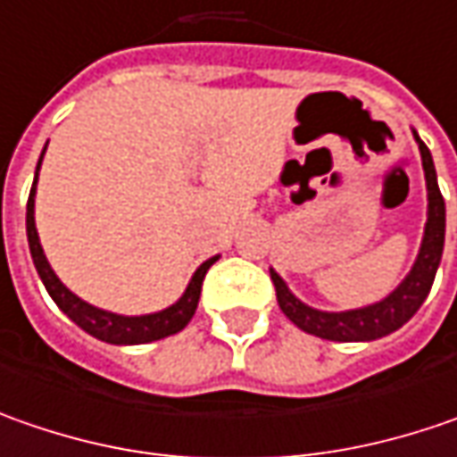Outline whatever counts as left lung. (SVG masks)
<instances>
[{"label": "left lung", "instance_id": "left-lung-1", "mask_svg": "<svg viewBox=\"0 0 457 457\" xmlns=\"http://www.w3.org/2000/svg\"><path fill=\"white\" fill-rule=\"evenodd\" d=\"M417 143H420L422 166H425L429 209H427L422 250H420V258L411 268V273L391 296H386L384 302H378L373 307L353 309V312H320V309L302 304L288 291L287 284L281 281V276L276 270H270V281L276 287L278 307L299 329H304L309 335H317L322 340H335V343H363V340H376V337H384L388 332L399 329L414 317L417 309L422 307V302H425L429 288H432V281H435L440 258H443L445 199H443L440 187H437V176H435V163H432L429 148L420 137H417Z\"/></svg>", "mask_w": 457, "mask_h": 457}]
</instances>
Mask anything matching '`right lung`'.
Segmentation results:
<instances>
[{"label": "right lung", "instance_id": "obj_1", "mask_svg": "<svg viewBox=\"0 0 457 457\" xmlns=\"http://www.w3.org/2000/svg\"><path fill=\"white\" fill-rule=\"evenodd\" d=\"M46 153V150H43ZM43 161V155H40ZM40 169V163H37ZM35 181H37V173H35ZM35 181H32L30 199H28V243H30L32 263L37 268L43 284L48 288V294L53 296V302L63 309V314H69L71 320L89 332L91 337L96 340H104L112 345H140V343H153V340H161V337H169L176 335L187 328L196 312L199 304V294H202V281L207 276L209 266L217 261V258H209L207 263H202L199 270L194 273L191 284L184 291V296L173 304V307L163 309L158 314H145V317H120V314H112L104 309H96L81 302L76 294H71L69 288L58 281V276L53 273V268L48 266L43 248H40V240H37V229H35Z\"/></svg>", "mask_w": 457, "mask_h": 457}]
</instances>
